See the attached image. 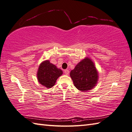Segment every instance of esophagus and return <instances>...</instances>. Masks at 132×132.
Masks as SVG:
<instances>
[{
	"instance_id": "esophagus-1",
	"label": "esophagus",
	"mask_w": 132,
	"mask_h": 132,
	"mask_svg": "<svg viewBox=\"0 0 132 132\" xmlns=\"http://www.w3.org/2000/svg\"><path fill=\"white\" fill-rule=\"evenodd\" d=\"M64 72H65V74H66V75H68L69 73V70H64Z\"/></svg>"
}]
</instances>
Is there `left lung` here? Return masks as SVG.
<instances>
[{
    "label": "left lung",
    "mask_w": 132,
    "mask_h": 132,
    "mask_svg": "<svg viewBox=\"0 0 132 132\" xmlns=\"http://www.w3.org/2000/svg\"><path fill=\"white\" fill-rule=\"evenodd\" d=\"M75 87L82 92L91 90L97 85L98 72L93 61L86 57L80 61L70 73Z\"/></svg>",
    "instance_id": "left-lung-1"
}]
</instances>
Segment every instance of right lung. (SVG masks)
<instances>
[{
    "label": "right lung",
    "mask_w": 132,
    "mask_h": 132,
    "mask_svg": "<svg viewBox=\"0 0 132 132\" xmlns=\"http://www.w3.org/2000/svg\"><path fill=\"white\" fill-rule=\"evenodd\" d=\"M63 71L56 65L45 60L40 64L37 71V79L40 84L47 88L53 87Z\"/></svg>",
    "instance_id": "obj_1"
}]
</instances>
